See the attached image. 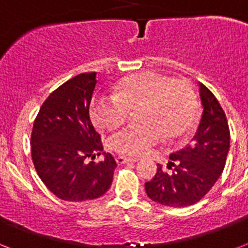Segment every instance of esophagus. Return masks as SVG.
<instances>
[{
	"instance_id": "34e87169",
	"label": "esophagus",
	"mask_w": 248,
	"mask_h": 248,
	"mask_svg": "<svg viewBox=\"0 0 248 248\" xmlns=\"http://www.w3.org/2000/svg\"><path fill=\"white\" fill-rule=\"evenodd\" d=\"M117 163H127V162H138V158H130V157H124V155H118L116 158Z\"/></svg>"
}]
</instances>
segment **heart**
I'll return each mask as SVG.
<instances>
[{
	"label": "heart",
	"mask_w": 248,
	"mask_h": 248,
	"mask_svg": "<svg viewBox=\"0 0 248 248\" xmlns=\"http://www.w3.org/2000/svg\"><path fill=\"white\" fill-rule=\"evenodd\" d=\"M141 109V126L124 128L110 136L112 151L128 157L145 155L161 140L185 138L197 121L196 95L188 82L172 79L155 72L126 77L112 96H99L91 107V117L99 128L116 130L127 120L128 112Z\"/></svg>",
	"instance_id": "obj_1"
}]
</instances>
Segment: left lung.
<instances>
[{"label": "left lung", "instance_id": "left-lung-1", "mask_svg": "<svg viewBox=\"0 0 248 248\" xmlns=\"http://www.w3.org/2000/svg\"><path fill=\"white\" fill-rule=\"evenodd\" d=\"M202 117L192 145L170 155L167 172L158 165L157 173L145 183L152 201L170 207L190 206L206 196L223 172L231 134L227 117L210 90L198 83Z\"/></svg>", "mask_w": 248, "mask_h": 248}]
</instances>
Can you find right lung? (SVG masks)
<instances>
[{
  "mask_svg": "<svg viewBox=\"0 0 248 248\" xmlns=\"http://www.w3.org/2000/svg\"><path fill=\"white\" fill-rule=\"evenodd\" d=\"M95 86L96 72L73 77L45 100L33 124V165L60 200H95L112 185L117 163L112 155L101 153L100 135L90 120ZM96 154L103 155V161L87 162Z\"/></svg>",
  "mask_w": 248,
  "mask_h": 248,
  "instance_id": "1",
  "label": "right lung"
}]
</instances>
